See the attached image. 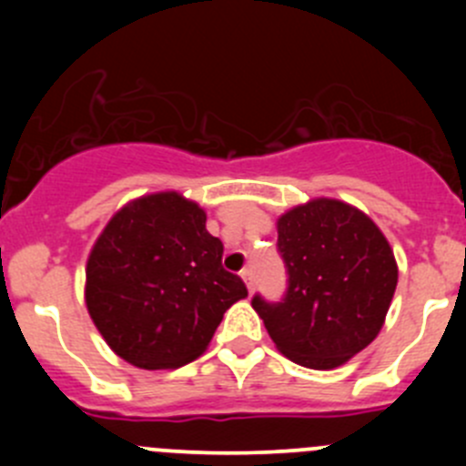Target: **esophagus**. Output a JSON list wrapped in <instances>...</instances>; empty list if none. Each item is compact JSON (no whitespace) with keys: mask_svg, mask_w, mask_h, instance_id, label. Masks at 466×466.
<instances>
[{"mask_svg":"<svg viewBox=\"0 0 466 466\" xmlns=\"http://www.w3.org/2000/svg\"><path fill=\"white\" fill-rule=\"evenodd\" d=\"M241 277H243V281H246L248 290H250V293H252V286H255V277H252V270H250V268H243V270H241Z\"/></svg>","mask_w":466,"mask_h":466,"instance_id":"1","label":"esophagus"}]
</instances>
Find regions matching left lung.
Wrapping results in <instances>:
<instances>
[{"mask_svg":"<svg viewBox=\"0 0 466 466\" xmlns=\"http://www.w3.org/2000/svg\"><path fill=\"white\" fill-rule=\"evenodd\" d=\"M289 289L281 302L252 298L277 350L293 363L333 370L379 336L397 261L368 214L333 198L298 205L277 220Z\"/></svg>","mask_w":466,"mask_h":466,"instance_id":"8db88e82","label":"left lung"}]
</instances>
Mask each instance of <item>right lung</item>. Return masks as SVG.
<instances>
[{
    "mask_svg": "<svg viewBox=\"0 0 466 466\" xmlns=\"http://www.w3.org/2000/svg\"><path fill=\"white\" fill-rule=\"evenodd\" d=\"M207 214L176 191L124 205L89 252L86 304L110 350L142 370H176L209 345L223 313L248 295L223 268Z\"/></svg>",
    "mask_w": 466,
    "mask_h": 466,
    "instance_id": "add662e5",
    "label": "right lung"
}]
</instances>
